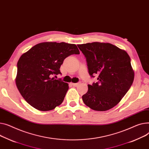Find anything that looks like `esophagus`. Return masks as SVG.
Returning <instances> with one entry per match:
<instances>
[{
	"label": "esophagus",
	"mask_w": 149,
	"mask_h": 149,
	"mask_svg": "<svg viewBox=\"0 0 149 149\" xmlns=\"http://www.w3.org/2000/svg\"><path fill=\"white\" fill-rule=\"evenodd\" d=\"M72 84V85L73 86H75V87H77L78 85H79V83H71Z\"/></svg>",
	"instance_id": "obj_1"
}]
</instances>
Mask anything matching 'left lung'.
<instances>
[{
    "label": "left lung",
    "instance_id": "8db88e82",
    "mask_svg": "<svg viewBox=\"0 0 149 149\" xmlns=\"http://www.w3.org/2000/svg\"><path fill=\"white\" fill-rule=\"evenodd\" d=\"M86 58L88 73L97 76V82L88 84L83 95L84 103L95 111H104L116 106L132 86L134 72L130 56L110 43L77 45Z\"/></svg>",
    "mask_w": 149,
    "mask_h": 149
}]
</instances>
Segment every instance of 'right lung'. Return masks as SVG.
I'll use <instances>...</instances> for the list:
<instances>
[{
	"instance_id": "obj_1",
	"label": "right lung",
	"mask_w": 149,
	"mask_h": 149,
	"mask_svg": "<svg viewBox=\"0 0 149 149\" xmlns=\"http://www.w3.org/2000/svg\"><path fill=\"white\" fill-rule=\"evenodd\" d=\"M79 54L75 44L56 42L38 44L23 54L17 63L15 83L26 101L44 111L60 105L68 84L52 77L61 74L59 69L65 58Z\"/></svg>"
}]
</instances>
